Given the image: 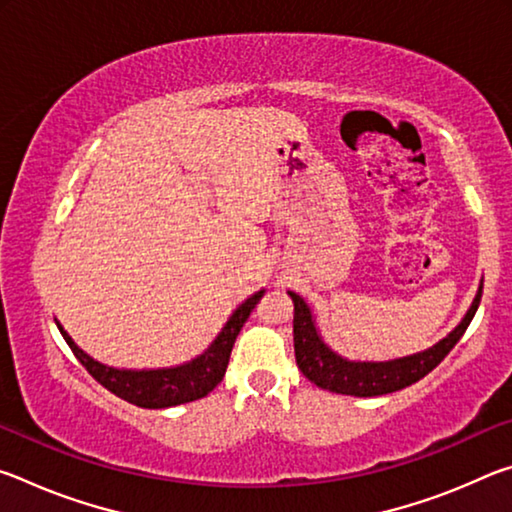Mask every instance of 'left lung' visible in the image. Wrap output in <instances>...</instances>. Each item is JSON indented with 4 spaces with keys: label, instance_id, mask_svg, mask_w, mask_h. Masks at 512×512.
Listing matches in <instances>:
<instances>
[{
    "label": "left lung",
    "instance_id": "8db88e82",
    "mask_svg": "<svg viewBox=\"0 0 512 512\" xmlns=\"http://www.w3.org/2000/svg\"><path fill=\"white\" fill-rule=\"evenodd\" d=\"M481 291L483 282L470 311H467L461 325H458L447 339L433 345L427 352L386 363H354L341 359L339 354H334L323 341H320L305 300L296 296V293H289L293 307H296V314H293V348H296L298 368L302 370V375L309 381H314L318 388H325V391L339 395L375 397L402 391V388L415 384V381H420L424 375H429V372L452 352L454 345L461 341L467 325L472 323L476 309H479Z\"/></svg>",
    "mask_w": 512,
    "mask_h": 512
}]
</instances>
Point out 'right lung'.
Listing matches in <instances>:
<instances>
[{
    "instance_id": "1",
    "label": "right lung",
    "mask_w": 512,
    "mask_h": 512,
    "mask_svg": "<svg viewBox=\"0 0 512 512\" xmlns=\"http://www.w3.org/2000/svg\"><path fill=\"white\" fill-rule=\"evenodd\" d=\"M262 296L264 291H257L255 296H250L244 305L230 316L228 323L221 329V334L216 336V341L201 354V357L185 363V366L167 370L137 372L103 366V363L88 357L81 348H76V343L69 339L65 329L58 323L56 325L69 348H72L74 357L83 363V368L88 370L103 388H108L110 393H115L121 400L142 406V409H167V406L201 400V397L214 391L216 384H219L225 375V368H228L232 345H235L241 327H244L250 311L255 309Z\"/></svg>"
}]
</instances>
